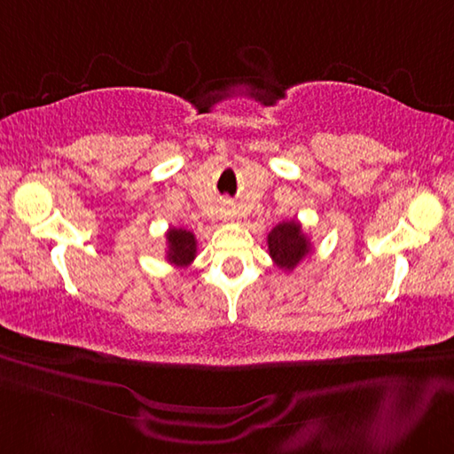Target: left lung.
I'll use <instances>...</instances> for the list:
<instances>
[{"label": "left lung", "instance_id": "1", "mask_svg": "<svg viewBox=\"0 0 454 454\" xmlns=\"http://www.w3.org/2000/svg\"><path fill=\"white\" fill-rule=\"evenodd\" d=\"M269 255L282 270H294L311 253V241L303 234L298 220H286L269 231Z\"/></svg>", "mask_w": 454, "mask_h": 454}]
</instances>
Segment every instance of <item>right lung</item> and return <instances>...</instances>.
<instances>
[{"label": "right lung", "instance_id": "add662e5", "mask_svg": "<svg viewBox=\"0 0 454 454\" xmlns=\"http://www.w3.org/2000/svg\"><path fill=\"white\" fill-rule=\"evenodd\" d=\"M168 241V251L166 259L177 267H187L192 265V261L197 255V239L193 231L184 230V228H170L166 234Z\"/></svg>", "mask_w": 454, "mask_h": 454}]
</instances>
